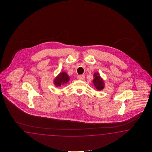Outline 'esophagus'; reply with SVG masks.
I'll use <instances>...</instances> for the list:
<instances>
[{"label":"esophagus","mask_w":152,"mask_h":152,"mask_svg":"<svg viewBox=\"0 0 152 152\" xmlns=\"http://www.w3.org/2000/svg\"><path fill=\"white\" fill-rule=\"evenodd\" d=\"M77 79L80 80H84L85 79V76L84 75H80L77 76Z\"/></svg>","instance_id":"34e87169"}]
</instances>
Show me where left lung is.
Wrapping results in <instances>:
<instances>
[{"label":"left lung","mask_w":152,"mask_h":152,"mask_svg":"<svg viewBox=\"0 0 152 152\" xmlns=\"http://www.w3.org/2000/svg\"><path fill=\"white\" fill-rule=\"evenodd\" d=\"M93 83L97 90H102L104 87V83L102 77H100L98 73H95L94 75Z\"/></svg>","instance_id":"8db88e82"}]
</instances>
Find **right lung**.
Returning a JSON list of instances; mask_svg holds the SVG:
<instances>
[{
    "mask_svg": "<svg viewBox=\"0 0 152 152\" xmlns=\"http://www.w3.org/2000/svg\"><path fill=\"white\" fill-rule=\"evenodd\" d=\"M69 79L70 78L68 75L65 72H63L60 73L56 77H55L54 81V83L56 87H60L62 85H64L67 83Z\"/></svg>",
    "mask_w": 152,
    "mask_h": 152,
    "instance_id": "1",
    "label": "right lung"
}]
</instances>
